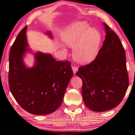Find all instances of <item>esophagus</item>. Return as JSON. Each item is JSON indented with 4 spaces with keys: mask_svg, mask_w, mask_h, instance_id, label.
<instances>
[{
    "mask_svg": "<svg viewBox=\"0 0 135 135\" xmlns=\"http://www.w3.org/2000/svg\"><path fill=\"white\" fill-rule=\"evenodd\" d=\"M72 68L73 72H74V74H76V72L78 71V68H76V66H73L72 67Z\"/></svg>",
    "mask_w": 135,
    "mask_h": 135,
    "instance_id": "1",
    "label": "esophagus"
}]
</instances>
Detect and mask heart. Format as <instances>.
<instances>
[{
  "instance_id": "1",
  "label": "heart",
  "mask_w": 135,
  "mask_h": 135,
  "mask_svg": "<svg viewBox=\"0 0 135 135\" xmlns=\"http://www.w3.org/2000/svg\"><path fill=\"white\" fill-rule=\"evenodd\" d=\"M61 37L66 46L74 49L73 55L78 62L89 63L97 56L101 42V35L87 23H74L61 33ZM63 50L66 51L65 49Z\"/></svg>"
}]
</instances>
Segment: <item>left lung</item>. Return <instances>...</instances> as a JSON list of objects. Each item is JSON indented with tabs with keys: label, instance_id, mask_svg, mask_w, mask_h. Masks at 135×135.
<instances>
[{
	"label": "left lung",
	"instance_id": "8db88e82",
	"mask_svg": "<svg viewBox=\"0 0 135 135\" xmlns=\"http://www.w3.org/2000/svg\"><path fill=\"white\" fill-rule=\"evenodd\" d=\"M106 35L95 60L76 72L82 80V95L89 109H113L121 103L129 86L126 54L118 35L104 23Z\"/></svg>",
	"mask_w": 135,
	"mask_h": 135
}]
</instances>
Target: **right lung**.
Masks as SVG:
<instances>
[{
  "instance_id": "1",
  "label": "right lung",
  "mask_w": 135,
  "mask_h": 135,
  "mask_svg": "<svg viewBox=\"0 0 135 135\" xmlns=\"http://www.w3.org/2000/svg\"><path fill=\"white\" fill-rule=\"evenodd\" d=\"M26 26L19 33L9 52V85L23 109L34 115H46L60 107L72 77L71 63L56 61L51 54L34 53L35 65L27 68L23 58L28 47ZM47 34L52 38L51 32Z\"/></svg>"
}]
</instances>
